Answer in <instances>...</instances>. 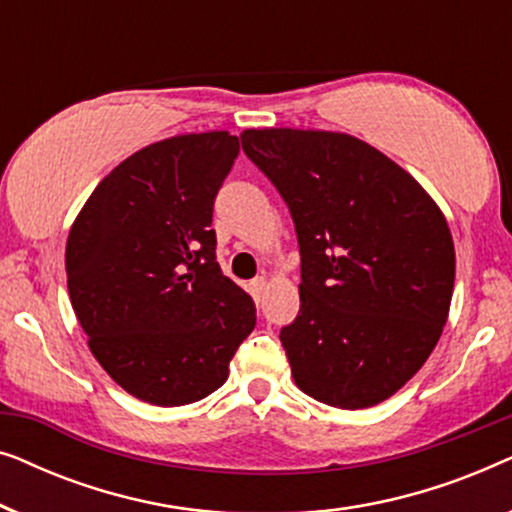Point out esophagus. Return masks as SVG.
I'll list each match as a JSON object with an SVG mask.
<instances>
[{
  "label": "esophagus",
  "mask_w": 512,
  "mask_h": 512,
  "mask_svg": "<svg viewBox=\"0 0 512 512\" xmlns=\"http://www.w3.org/2000/svg\"><path fill=\"white\" fill-rule=\"evenodd\" d=\"M265 289H268V282H265V277H256V279H251L249 291H251V296H254V300H261V298H263V293H265Z\"/></svg>",
  "instance_id": "esophagus-1"
}]
</instances>
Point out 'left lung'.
Wrapping results in <instances>:
<instances>
[{
  "label": "left lung",
  "instance_id": "1",
  "mask_svg": "<svg viewBox=\"0 0 512 512\" xmlns=\"http://www.w3.org/2000/svg\"><path fill=\"white\" fill-rule=\"evenodd\" d=\"M240 139L296 226L300 312L279 340L298 389L345 410L387 401L429 359L450 312L443 212L352 135L265 128Z\"/></svg>",
  "mask_w": 512,
  "mask_h": 512
}]
</instances>
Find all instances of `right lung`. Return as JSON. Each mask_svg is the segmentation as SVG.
I'll return each mask as SVG.
<instances>
[{"instance_id": "add662e5", "label": "right lung", "mask_w": 512, "mask_h": 512, "mask_svg": "<svg viewBox=\"0 0 512 512\" xmlns=\"http://www.w3.org/2000/svg\"><path fill=\"white\" fill-rule=\"evenodd\" d=\"M240 142L163 139L100 181L67 237V289L90 352L139 401L174 408L228 380L256 326L249 293L216 263L212 214Z\"/></svg>"}]
</instances>
